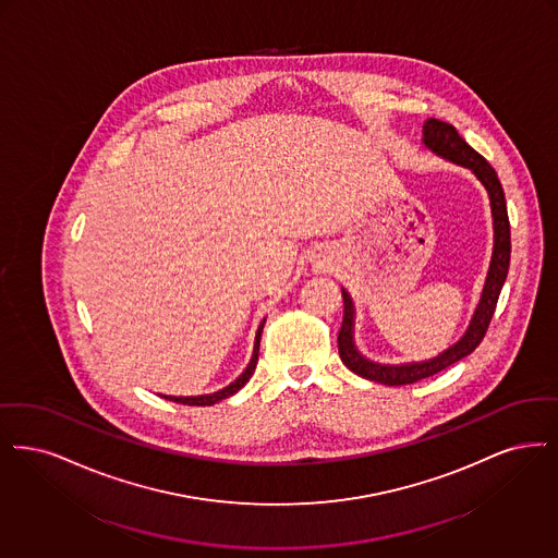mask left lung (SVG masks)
<instances>
[{
  "label": "left lung",
  "instance_id": "8db88e82",
  "mask_svg": "<svg viewBox=\"0 0 558 558\" xmlns=\"http://www.w3.org/2000/svg\"><path fill=\"white\" fill-rule=\"evenodd\" d=\"M423 144L437 156L471 170L484 183L487 195H489L492 218H494V252H492V263H489V270L485 277L482 300L469 323V329L454 345H450L448 350L437 354L436 359H429L423 363L379 364L364 359L354 345V304H352L350 293L341 288L343 320H341L340 336H338L341 363L364 379L377 381L384 386L416 384L425 377H432L439 371H444L450 364L459 363L464 356H469L484 340L485 331L489 327V320H492L496 304H498V295H500V290L507 281V272H509V213H507V199H505V192H502L496 170L489 167V162L482 154H477L462 140L459 131L450 122L427 119L423 124Z\"/></svg>",
  "mask_w": 558,
  "mask_h": 558
}]
</instances>
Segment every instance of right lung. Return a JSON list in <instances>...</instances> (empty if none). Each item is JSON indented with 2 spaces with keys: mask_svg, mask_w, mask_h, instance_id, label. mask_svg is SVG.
Returning <instances> with one entry per match:
<instances>
[{
  "mask_svg": "<svg viewBox=\"0 0 558 558\" xmlns=\"http://www.w3.org/2000/svg\"><path fill=\"white\" fill-rule=\"evenodd\" d=\"M263 327H265V320L260 323V327H258V331H256V341H254L252 361H250V364L245 366V371H243L242 375H240L233 384H229L227 388L218 389L215 393H206V396H162V398L172 400V402H179V404H187V407H210V404H217L220 400H225V398L233 396L235 391H240V389L250 381V377L254 375V368H256V363H258V348H260Z\"/></svg>",
  "mask_w": 558,
  "mask_h": 558,
  "instance_id": "add662e5",
  "label": "right lung"
}]
</instances>
